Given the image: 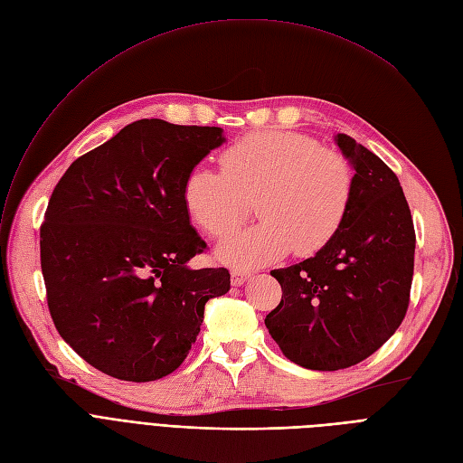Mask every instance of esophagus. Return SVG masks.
<instances>
[{
    "instance_id": "obj_1",
    "label": "esophagus",
    "mask_w": 463,
    "mask_h": 463,
    "mask_svg": "<svg viewBox=\"0 0 463 463\" xmlns=\"http://www.w3.org/2000/svg\"><path fill=\"white\" fill-rule=\"evenodd\" d=\"M250 277L249 271H232V284L233 286H241L245 284V280Z\"/></svg>"
}]
</instances>
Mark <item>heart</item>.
<instances>
[{"mask_svg": "<svg viewBox=\"0 0 463 463\" xmlns=\"http://www.w3.org/2000/svg\"><path fill=\"white\" fill-rule=\"evenodd\" d=\"M220 169L194 165L183 183V203L213 237L232 233L256 197L261 222L218 245L216 256L235 269L284 258L311 256L341 230L354 192L350 164L307 134L252 131L220 154Z\"/></svg>", "mask_w": 463, "mask_h": 463, "instance_id": "heart-1", "label": "heart"}]
</instances>
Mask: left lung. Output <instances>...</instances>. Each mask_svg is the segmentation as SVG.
I'll use <instances>...</instances> for the list:
<instances>
[{
    "label": "left lung",
    "mask_w": 463,
    "mask_h": 463,
    "mask_svg": "<svg viewBox=\"0 0 463 463\" xmlns=\"http://www.w3.org/2000/svg\"><path fill=\"white\" fill-rule=\"evenodd\" d=\"M335 143L354 169L341 230L313 258L273 269L282 299L266 327L290 362L315 371L356 365L405 318L414 269V226L395 173L350 136Z\"/></svg>",
    "instance_id": "8db88e82"
}]
</instances>
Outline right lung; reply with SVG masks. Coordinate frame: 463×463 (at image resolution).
Masks as SVG:
<instances>
[{"label":"right lung","mask_w":463,"mask_h":463,"mask_svg":"<svg viewBox=\"0 0 463 463\" xmlns=\"http://www.w3.org/2000/svg\"><path fill=\"white\" fill-rule=\"evenodd\" d=\"M226 141L222 128L143 118L77 158L41 226V271L61 339L92 367L148 383L177 369L224 268L192 269L207 249L183 203L186 173Z\"/></svg>","instance_id":"add662e5"}]
</instances>
